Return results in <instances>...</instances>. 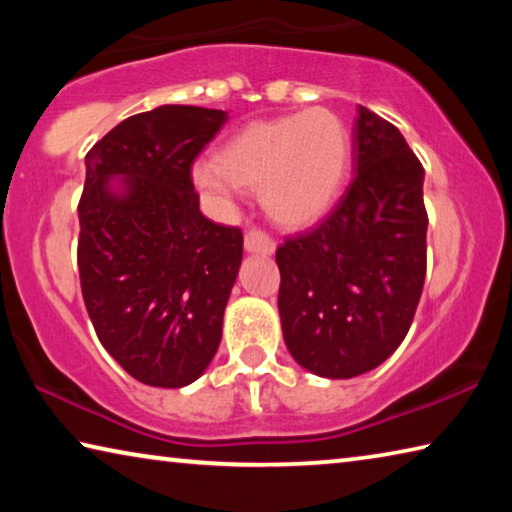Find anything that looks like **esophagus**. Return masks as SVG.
<instances>
[{"label": "esophagus", "instance_id": "1", "mask_svg": "<svg viewBox=\"0 0 512 512\" xmlns=\"http://www.w3.org/2000/svg\"><path fill=\"white\" fill-rule=\"evenodd\" d=\"M244 246L248 253H262V255H271L275 250V241L266 235L264 230H248L244 237Z\"/></svg>", "mask_w": 512, "mask_h": 512}]
</instances>
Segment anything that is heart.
<instances>
[{
    "label": "heart",
    "instance_id": "1",
    "mask_svg": "<svg viewBox=\"0 0 512 512\" xmlns=\"http://www.w3.org/2000/svg\"><path fill=\"white\" fill-rule=\"evenodd\" d=\"M350 133L332 110L253 121L216 153L198 162L203 192L230 198L237 187L259 189L264 210L282 225L318 221L339 198L350 164Z\"/></svg>",
    "mask_w": 512,
    "mask_h": 512
}]
</instances>
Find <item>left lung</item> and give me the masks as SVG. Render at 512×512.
Masks as SVG:
<instances>
[{"mask_svg": "<svg viewBox=\"0 0 512 512\" xmlns=\"http://www.w3.org/2000/svg\"><path fill=\"white\" fill-rule=\"evenodd\" d=\"M354 178L316 228L277 248L284 343L318 377L384 363L413 323L427 275L424 169L402 133L359 106Z\"/></svg>", "mask_w": 512, "mask_h": 512, "instance_id": "left-lung-1", "label": "left lung"}]
</instances>
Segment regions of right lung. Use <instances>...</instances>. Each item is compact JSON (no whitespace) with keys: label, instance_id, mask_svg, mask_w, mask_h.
Listing matches in <instances>:
<instances>
[{"label":"right lung","instance_id":"obj_1","mask_svg":"<svg viewBox=\"0 0 512 512\" xmlns=\"http://www.w3.org/2000/svg\"><path fill=\"white\" fill-rule=\"evenodd\" d=\"M228 112L160 106L121 121L85 155L79 201L83 302L103 348L149 386L210 366L244 235L198 210L192 167ZM121 175L122 192L109 187Z\"/></svg>","mask_w":512,"mask_h":512}]
</instances>
